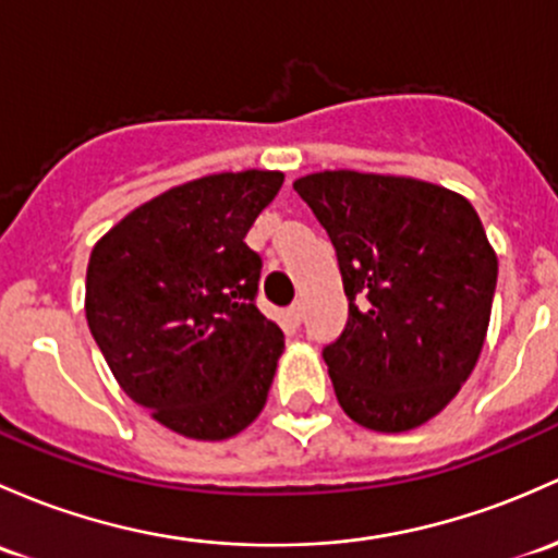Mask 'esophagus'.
I'll use <instances>...</instances> for the list:
<instances>
[{
  "label": "esophagus",
  "instance_id": "34e87169",
  "mask_svg": "<svg viewBox=\"0 0 558 558\" xmlns=\"http://www.w3.org/2000/svg\"><path fill=\"white\" fill-rule=\"evenodd\" d=\"M286 318H289L291 326H299L302 320V302H294L289 310H286Z\"/></svg>",
  "mask_w": 558,
  "mask_h": 558
}]
</instances>
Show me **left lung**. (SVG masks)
I'll return each mask as SVG.
<instances>
[{
  "label": "left lung",
  "instance_id": "8db88e82",
  "mask_svg": "<svg viewBox=\"0 0 558 558\" xmlns=\"http://www.w3.org/2000/svg\"><path fill=\"white\" fill-rule=\"evenodd\" d=\"M331 238L348 324L324 361L339 407L368 430H412L471 377L497 256L457 192L407 175L310 173L294 181Z\"/></svg>",
  "mask_w": 558,
  "mask_h": 558
}]
</instances>
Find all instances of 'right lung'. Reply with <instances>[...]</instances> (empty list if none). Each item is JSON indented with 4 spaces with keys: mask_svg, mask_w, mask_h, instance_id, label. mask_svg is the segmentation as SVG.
<instances>
[{
    "mask_svg": "<svg viewBox=\"0 0 558 558\" xmlns=\"http://www.w3.org/2000/svg\"><path fill=\"white\" fill-rule=\"evenodd\" d=\"M278 171L214 173L138 205L87 262L85 315L122 390L160 425L225 441L267 403L283 331L256 307L245 245Z\"/></svg>",
    "mask_w": 558,
    "mask_h": 558,
    "instance_id": "obj_1",
    "label": "right lung"
}]
</instances>
